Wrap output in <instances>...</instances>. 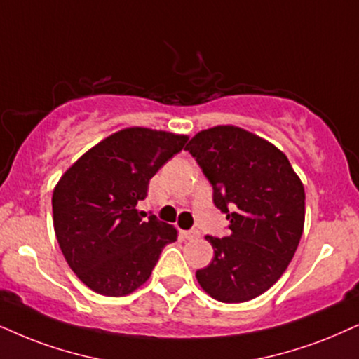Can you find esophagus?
<instances>
[{"label":"esophagus","mask_w":359,"mask_h":359,"mask_svg":"<svg viewBox=\"0 0 359 359\" xmlns=\"http://www.w3.org/2000/svg\"><path fill=\"white\" fill-rule=\"evenodd\" d=\"M182 237L185 240H195V238L201 237V233H198V230H184Z\"/></svg>","instance_id":"1"}]
</instances>
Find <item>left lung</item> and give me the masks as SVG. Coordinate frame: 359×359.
Listing matches in <instances>:
<instances>
[{
    "label": "left lung",
    "instance_id": "obj_1",
    "mask_svg": "<svg viewBox=\"0 0 359 359\" xmlns=\"http://www.w3.org/2000/svg\"><path fill=\"white\" fill-rule=\"evenodd\" d=\"M185 149L226 213L229 237H208L213 260L197 270L203 292L224 303H243L273 287L297 252L305 225V189L288 157L238 126L201 130Z\"/></svg>",
    "mask_w": 359,
    "mask_h": 359
}]
</instances>
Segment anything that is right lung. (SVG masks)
I'll return each mask as SVG.
<instances>
[{"mask_svg":"<svg viewBox=\"0 0 359 359\" xmlns=\"http://www.w3.org/2000/svg\"><path fill=\"white\" fill-rule=\"evenodd\" d=\"M189 135L126 127L90 147L61 175L53 192L54 232L67 265L86 287L126 297L151 276L162 248L177 240L174 225L137 203L149 180L180 152Z\"/></svg>","mask_w":359,"mask_h":359,"instance_id":"add662e5","label":"right lung"}]
</instances>
